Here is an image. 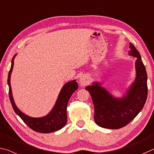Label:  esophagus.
Returning a JSON list of instances; mask_svg holds the SVG:
<instances>
[{"label":"esophagus","mask_w":154,"mask_h":154,"mask_svg":"<svg viewBox=\"0 0 154 154\" xmlns=\"http://www.w3.org/2000/svg\"><path fill=\"white\" fill-rule=\"evenodd\" d=\"M88 82V78L85 75H83V76L81 77V79H80V84L81 86H86Z\"/></svg>","instance_id":"1"}]
</instances>
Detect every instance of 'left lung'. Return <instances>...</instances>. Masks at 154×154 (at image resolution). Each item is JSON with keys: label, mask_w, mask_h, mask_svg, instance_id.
<instances>
[{"label": "left lung", "mask_w": 154, "mask_h": 154, "mask_svg": "<svg viewBox=\"0 0 154 154\" xmlns=\"http://www.w3.org/2000/svg\"><path fill=\"white\" fill-rule=\"evenodd\" d=\"M129 55L137 58L136 79L122 98L113 97L104 88L95 82L88 86L94 105V119L101 127L118 129L122 128L133 120L141 111L147 97V75L140 53L130 42Z\"/></svg>", "instance_id": "1"}]
</instances>
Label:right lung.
Masks as SVG:
<instances>
[{
	"mask_svg": "<svg viewBox=\"0 0 154 154\" xmlns=\"http://www.w3.org/2000/svg\"><path fill=\"white\" fill-rule=\"evenodd\" d=\"M15 56L12 59L11 66V69L9 72V74H8L7 79V83L9 85V99L15 112L21 118V120L26 123V125L36 132L48 133L60 130L66 124L67 103H68L69 99L73 93L79 87L77 82H75V80H72V81L67 82L63 86L59 93L55 106L47 116L42 118L29 117L28 116L24 114L17 108L13 101L12 96L10 79L13 67V63H14L13 60H14Z\"/></svg>",
	"mask_w": 154,
	"mask_h": 154,
	"instance_id": "1",
	"label": "right lung"
}]
</instances>
